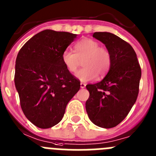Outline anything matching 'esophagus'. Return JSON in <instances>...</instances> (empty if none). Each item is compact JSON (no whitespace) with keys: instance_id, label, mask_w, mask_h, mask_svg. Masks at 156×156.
<instances>
[{"instance_id":"1","label":"esophagus","mask_w":156,"mask_h":156,"mask_svg":"<svg viewBox=\"0 0 156 156\" xmlns=\"http://www.w3.org/2000/svg\"><path fill=\"white\" fill-rule=\"evenodd\" d=\"M85 86H86V85H85V83H81V84H80V87H81V88H85Z\"/></svg>"}]
</instances>
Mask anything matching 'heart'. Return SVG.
Instances as JSON below:
<instances>
[{
    "label": "heart",
    "mask_w": 156,
    "mask_h": 156,
    "mask_svg": "<svg viewBox=\"0 0 156 156\" xmlns=\"http://www.w3.org/2000/svg\"><path fill=\"white\" fill-rule=\"evenodd\" d=\"M75 52L66 49L62 55L63 65L69 72L74 73L79 66L80 61L84 68L75 74L81 81L95 79L97 75L102 77L107 74L112 64L111 54L106 48L100 47L98 41L91 38H83L75 45Z\"/></svg>",
    "instance_id": "1"
}]
</instances>
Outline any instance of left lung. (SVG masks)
<instances>
[{
    "label": "left lung",
    "instance_id": "left-lung-1",
    "mask_svg": "<svg viewBox=\"0 0 156 156\" xmlns=\"http://www.w3.org/2000/svg\"><path fill=\"white\" fill-rule=\"evenodd\" d=\"M93 37L105 45L112 64L101 81L86 85L90 95L85 108L95 126L110 129L124 120L135 103L142 71L129 43L110 32H94Z\"/></svg>",
    "mask_w": 156,
    "mask_h": 156
}]
</instances>
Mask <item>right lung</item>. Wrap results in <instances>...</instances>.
Instances as JSON below:
<instances>
[{"label":"right lung","mask_w":156,"mask_h":156,"mask_svg":"<svg viewBox=\"0 0 156 156\" xmlns=\"http://www.w3.org/2000/svg\"><path fill=\"white\" fill-rule=\"evenodd\" d=\"M69 32L44 30L24 44L15 62L14 83L21 108L31 123L48 129L62 121L80 82L66 69L62 55L76 38Z\"/></svg>","instance_id":"right-lung-1"}]
</instances>
